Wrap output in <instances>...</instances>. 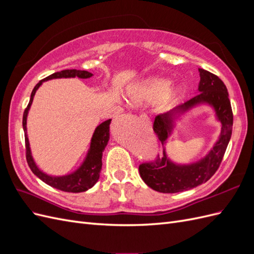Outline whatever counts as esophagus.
Wrapping results in <instances>:
<instances>
[{
	"mask_svg": "<svg viewBox=\"0 0 254 254\" xmlns=\"http://www.w3.org/2000/svg\"><path fill=\"white\" fill-rule=\"evenodd\" d=\"M139 119H140V121H142V122H144V123H149V119H148L147 117H146L145 114H141Z\"/></svg>",
	"mask_w": 254,
	"mask_h": 254,
	"instance_id": "34e87169",
	"label": "esophagus"
}]
</instances>
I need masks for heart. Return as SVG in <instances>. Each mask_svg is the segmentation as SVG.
Instances as JSON below:
<instances>
[{
    "label": "heart",
    "instance_id": "heart-1",
    "mask_svg": "<svg viewBox=\"0 0 254 254\" xmlns=\"http://www.w3.org/2000/svg\"><path fill=\"white\" fill-rule=\"evenodd\" d=\"M172 82L164 78H150L133 87L129 92L131 101L157 102L170 93ZM170 96V95H168Z\"/></svg>",
    "mask_w": 254,
    "mask_h": 254
}]
</instances>
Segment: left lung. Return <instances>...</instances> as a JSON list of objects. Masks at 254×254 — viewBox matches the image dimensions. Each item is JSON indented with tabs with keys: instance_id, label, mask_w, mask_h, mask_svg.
<instances>
[{
	"instance_id": "obj_1",
	"label": "left lung",
	"mask_w": 254,
	"mask_h": 254,
	"mask_svg": "<svg viewBox=\"0 0 254 254\" xmlns=\"http://www.w3.org/2000/svg\"><path fill=\"white\" fill-rule=\"evenodd\" d=\"M199 75L200 82L198 94L184 104L176 107L171 112L157 115L153 121L152 129L161 143L164 144L168 134L172 132V118L175 114L188 110L190 107L200 103H207L214 107L217 118L221 122L220 137L209 155L195 164L187 166L176 165L168 160L164 151L162 158L158 155L152 160L141 163L139 172L143 181L149 188L160 193H178L206 182L218 170L229 141L231 139L233 112L227 87L217 75L203 68H199Z\"/></svg>"
}]
</instances>
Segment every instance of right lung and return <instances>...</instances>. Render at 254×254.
<instances>
[{"mask_svg":"<svg viewBox=\"0 0 254 254\" xmlns=\"http://www.w3.org/2000/svg\"><path fill=\"white\" fill-rule=\"evenodd\" d=\"M91 76H92V73H89L87 71L75 70V68L74 70H64L60 72H56L48 76V77H45L44 79L40 80L36 84L32 92V95H30L29 103L24 110V113H23V129H24V132H25L26 161L29 168L38 177V178L41 179L47 184H49V186L60 190L68 191V193H80V191H84L93 187L97 182L99 178V173H101L102 165H103L102 163L103 151L106 147L107 143L109 141V125L111 123V120H107L104 123H102L101 125L96 127L94 134L92 136L88 156L86 160H84L82 165L78 168L77 171L67 176L52 177L42 173L39 168L36 166L34 160L32 158V155H30L29 143L26 135V118H27L29 107L33 103L36 91L41 86V83L43 81L53 79V78H68V77L89 78Z\"/></svg>","mask_w":254,"mask_h":254,"instance_id":"add662e5","label":"right lung"}]
</instances>
